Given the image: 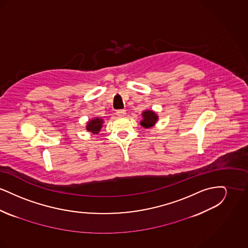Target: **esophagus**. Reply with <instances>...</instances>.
I'll list each match as a JSON object with an SVG mask.
<instances>
[{
    "mask_svg": "<svg viewBox=\"0 0 248 248\" xmlns=\"http://www.w3.org/2000/svg\"><path fill=\"white\" fill-rule=\"evenodd\" d=\"M116 114L120 116V117H122V116H124L125 115V110L124 109H119L116 111Z\"/></svg>",
    "mask_w": 248,
    "mask_h": 248,
    "instance_id": "1",
    "label": "esophagus"
}]
</instances>
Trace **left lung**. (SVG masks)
<instances>
[{
	"label": "left lung",
	"mask_w": 248,
	"mask_h": 248,
	"mask_svg": "<svg viewBox=\"0 0 248 248\" xmlns=\"http://www.w3.org/2000/svg\"><path fill=\"white\" fill-rule=\"evenodd\" d=\"M142 117L143 119L140 121V125L145 128L153 127L158 121V115L154 110H145L142 113Z\"/></svg>",
	"instance_id": "1"
}]
</instances>
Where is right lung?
Returning a JSON list of instances; mask_svg holds the SVG:
<instances>
[{"instance_id": "obj_1", "label": "right lung", "mask_w": 248, "mask_h": 248, "mask_svg": "<svg viewBox=\"0 0 248 248\" xmlns=\"http://www.w3.org/2000/svg\"><path fill=\"white\" fill-rule=\"evenodd\" d=\"M103 120L101 118H93L92 120H90L88 123H87V125H86V130L92 134H98L99 131L101 130L102 127V124H103Z\"/></svg>"}]
</instances>
